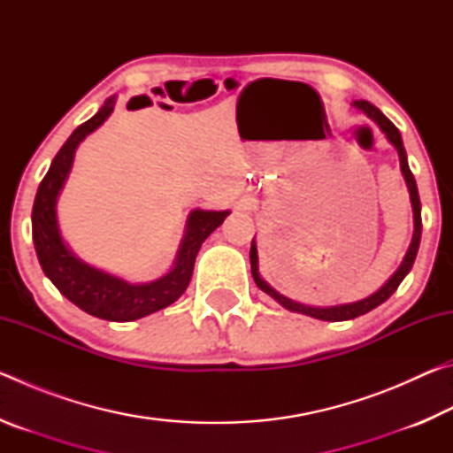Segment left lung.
<instances>
[{"label":"left lung","instance_id":"left-lung-1","mask_svg":"<svg viewBox=\"0 0 453 453\" xmlns=\"http://www.w3.org/2000/svg\"><path fill=\"white\" fill-rule=\"evenodd\" d=\"M354 107L359 111H364L367 118H370L375 126H378L383 134H386L388 142L394 145L397 150V156H400V170L402 175L405 180V186H408L410 191V202H411V210H413V235H411V243L408 251H405L403 256V262L400 264V267L394 272L392 278H389L383 286L373 291L372 296L364 297V300L359 302H351V303H340V305H327V308H316V305H305L300 302H294L286 297L283 294H280L278 289H273L270 283H267L262 275H259V265H257V245L256 240H251V250H250V264H251V275H254V281L257 283V288L265 291L267 296L273 297L275 302L283 308L289 310V311H296V313H303V316H310V318H316L321 321H343V319H354L357 316H364V313L372 311L373 308H378L383 302L388 300L389 296L394 294L397 289V286L403 281L405 275L410 273L413 262H416V256H418V250H419V240H421V203H419V194H418V186H416V180H413V173L408 165V156H405V148H403V142H402V134L400 129H397L392 121H389L383 113L378 110V107L372 105L370 102H365V99H359V102H354Z\"/></svg>","mask_w":453,"mask_h":453}]
</instances>
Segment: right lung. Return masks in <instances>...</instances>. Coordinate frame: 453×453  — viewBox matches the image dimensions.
I'll list each match as a JSON object with an SVG mask.
<instances>
[{"label":"right lung","mask_w":453,"mask_h":453,"mask_svg":"<svg viewBox=\"0 0 453 453\" xmlns=\"http://www.w3.org/2000/svg\"><path fill=\"white\" fill-rule=\"evenodd\" d=\"M113 105H116V96L107 97L96 116L75 129L67 137V142L61 145L58 156L53 157L50 170L35 194L32 234L42 270L59 289L61 296H65L67 300L89 316L107 321H134L167 308L186 291L191 273H194L199 248L213 229L224 224L229 210L211 211L197 208L191 211L173 267L153 281L132 283L99 270L96 265H89L75 256L59 232L58 197L72 172L78 145L111 116Z\"/></svg>","instance_id":"add662e5"}]
</instances>
